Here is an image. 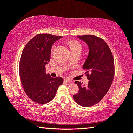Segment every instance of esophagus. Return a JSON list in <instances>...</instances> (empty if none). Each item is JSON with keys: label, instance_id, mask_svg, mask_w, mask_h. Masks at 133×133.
I'll use <instances>...</instances> for the list:
<instances>
[{"label": "esophagus", "instance_id": "esophagus-1", "mask_svg": "<svg viewBox=\"0 0 133 133\" xmlns=\"http://www.w3.org/2000/svg\"><path fill=\"white\" fill-rule=\"evenodd\" d=\"M64 80L65 82H66L67 83H69L72 82V81L70 79H69V78H65Z\"/></svg>", "mask_w": 133, "mask_h": 133}]
</instances>
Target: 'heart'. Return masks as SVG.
I'll use <instances>...</instances> for the list:
<instances>
[{
  "instance_id": "heart-1",
  "label": "heart",
  "mask_w": 133,
  "mask_h": 133,
  "mask_svg": "<svg viewBox=\"0 0 133 133\" xmlns=\"http://www.w3.org/2000/svg\"><path fill=\"white\" fill-rule=\"evenodd\" d=\"M67 45H68L70 51H79L80 52L82 50V46L80 43L76 40H70L67 43ZM54 48L55 46L53 47V49Z\"/></svg>"
}]
</instances>
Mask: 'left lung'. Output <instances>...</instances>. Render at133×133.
I'll return each mask as SVG.
<instances>
[{
	"instance_id": "8db88e82",
	"label": "left lung",
	"mask_w": 133,
	"mask_h": 133,
	"mask_svg": "<svg viewBox=\"0 0 133 133\" xmlns=\"http://www.w3.org/2000/svg\"><path fill=\"white\" fill-rule=\"evenodd\" d=\"M87 45L89 53L83 68L87 71V85L76 81L79 87L73 98L78 104L90 107L98 103L109 91L114 75V63L112 53L104 40L96 36H77Z\"/></svg>"
}]
</instances>
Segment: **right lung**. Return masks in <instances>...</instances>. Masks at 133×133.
<instances>
[{"label": "right lung", "instance_id": "right-lung-1", "mask_svg": "<svg viewBox=\"0 0 133 133\" xmlns=\"http://www.w3.org/2000/svg\"><path fill=\"white\" fill-rule=\"evenodd\" d=\"M62 37L38 34L26 44L22 51L20 78L27 96L36 103L46 104L52 100L58 87L63 82V78L51 77L46 70V65L50 60L52 45Z\"/></svg>", "mask_w": 133, "mask_h": 133}]
</instances>
